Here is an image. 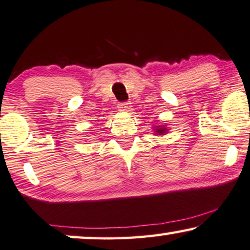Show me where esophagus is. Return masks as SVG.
<instances>
[{
	"mask_svg": "<svg viewBox=\"0 0 250 250\" xmlns=\"http://www.w3.org/2000/svg\"><path fill=\"white\" fill-rule=\"evenodd\" d=\"M119 109L121 112H130L131 106L129 103H122V104H119Z\"/></svg>",
	"mask_w": 250,
	"mask_h": 250,
	"instance_id": "obj_1",
	"label": "esophagus"
}]
</instances>
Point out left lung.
I'll return each mask as SVG.
<instances>
[{
	"instance_id": "1",
	"label": "left lung",
	"mask_w": 250,
	"mask_h": 250,
	"mask_svg": "<svg viewBox=\"0 0 250 250\" xmlns=\"http://www.w3.org/2000/svg\"><path fill=\"white\" fill-rule=\"evenodd\" d=\"M154 129V134H156L158 136H164L168 132V127H166V125H155V127H153Z\"/></svg>"
}]
</instances>
